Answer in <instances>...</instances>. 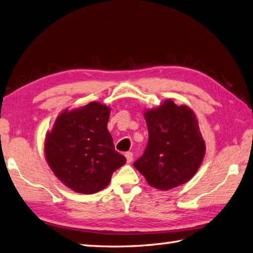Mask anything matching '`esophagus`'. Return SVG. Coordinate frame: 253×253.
Instances as JSON below:
<instances>
[{"instance_id":"34e87169","label":"esophagus","mask_w":253,"mask_h":253,"mask_svg":"<svg viewBox=\"0 0 253 253\" xmlns=\"http://www.w3.org/2000/svg\"><path fill=\"white\" fill-rule=\"evenodd\" d=\"M126 158L127 164H131L133 160V154L130 153V151H128V153H126Z\"/></svg>"}]
</instances>
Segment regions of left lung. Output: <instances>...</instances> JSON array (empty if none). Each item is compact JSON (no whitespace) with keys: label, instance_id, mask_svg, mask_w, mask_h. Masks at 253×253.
I'll return each instance as SVG.
<instances>
[{"label":"left lung","instance_id":"8db88e82","mask_svg":"<svg viewBox=\"0 0 253 253\" xmlns=\"http://www.w3.org/2000/svg\"><path fill=\"white\" fill-rule=\"evenodd\" d=\"M148 143L134 162L151 187L169 190L192 178L203 164L206 143L198 119L186 105L166 99L156 108L145 109Z\"/></svg>","mask_w":253,"mask_h":253}]
</instances>
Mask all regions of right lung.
Returning a JSON list of instances; mask_svg holds the SVG:
<instances>
[{
    "label": "right lung",
    "instance_id": "add662e5",
    "mask_svg": "<svg viewBox=\"0 0 253 253\" xmlns=\"http://www.w3.org/2000/svg\"><path fill=\"white\" fill-rule=\"evenodd\" d=\"M110 107L91 102L61 110L45 135L44 155L55 176L79 194H95L108 186L111 175L126 162L115 150L107 130Z\"/></svg>",
    "mask_w": 253,
    "mask_h": 253
}]
</instances>
